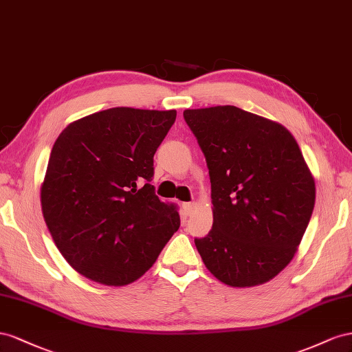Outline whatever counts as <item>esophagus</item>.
<instances>
[{
  "label": "esophagus",
  "instance_id": "34e87169",
  "mask_svg": "<svg viewBox=\"0 0 352 352\" xmlns=\"http://www.w3.org/2000/svg\"><path fill=\"white\" fill-rule=\"evenodd\" d=\"M183 208H184L186 215H192V212L196 209V204H184Z\"/></svg>",
  "mask_w": 352,
  "mask_h": 352
}]
</instances>
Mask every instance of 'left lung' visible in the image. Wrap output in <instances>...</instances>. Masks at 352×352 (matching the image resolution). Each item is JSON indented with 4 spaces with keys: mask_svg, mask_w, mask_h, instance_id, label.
<instances>
[{
    "mask_svg": "<svg viewBox=\"0 0 352 352\" xmlns=\"http://www.w3.org/2000/svg\"><path fill=\"white\" fill-rule=\"evenodd\" d=\"M206 157L214 224L195 239L204 264L233 287L264 285L294 259L316 204L295 137L236 106L184 110Z\"/></svg>",
    "mask_w": 352,
    "mask_h": 352,
    "instance_id": "8db88e82",
    "label": "left lung"
}]
</instances>
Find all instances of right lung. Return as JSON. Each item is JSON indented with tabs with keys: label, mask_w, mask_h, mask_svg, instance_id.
Here are the masks:
<instances>
[{
	"label": "right lung",
	"mask_w": 352,
	"mask_h": 352,
	"mask_svg": "<svg viewBox=\"0 0 352 352\" xmlns=\"http://www.w3.org/2000/svg\"><path fill=\"white\" fill-rule=\"evenodd\" d=\"M175 110L112 107L69 124L41 184L45 224L79 274L106 286L135 282L179 227L174 204L150 184L153 156Z\"/></svg>",
	"instance_id": "1"
}]
</instances>
